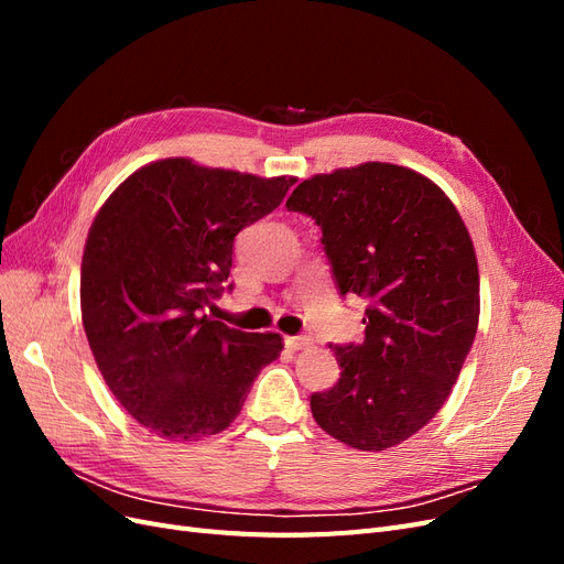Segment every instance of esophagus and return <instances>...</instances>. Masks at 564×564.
<instances>
[{
    "label": "esophagus",
    "instance_id": "esophagus-1",
    "mask_svg": "<svg viewBox=\"0 0 564 564\" xmlns=\"http://www.w3.org/2000/svg\"><path fill=\"white\" fill-rule=\"evenodd\" d=\"M284 346L292 348V350H301L305 346H311V336H286Z\"/></svg>",
    "mask_w": 564,
    "mask_h": 564
}]
</instances>
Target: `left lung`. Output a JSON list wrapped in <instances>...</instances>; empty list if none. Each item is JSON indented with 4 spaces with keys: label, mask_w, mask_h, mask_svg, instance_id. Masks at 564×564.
<instances>
[{
    "label": "left lung",
    "mask_w": 564,
    "mask_h": 564,
    "mask_svg": "<svg viewBox=\"0 0 564 564\" xmlns=\"http://www.w3.org/2000/svg\"><path fill=\"white\" fill-rule=\"evenodd\" d=\"M289 212L322 228L340 296L367 301L362 344L334 346L340 379L313 392L338 442L383 452L449 398L480 319V272L452 199L412 169L367 162L303 181Z\"/></svg>",
    "instance_id": "1"
}]
</instances>
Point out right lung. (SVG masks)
<instances>
[{
    "mask_svg": "<svg viewBox=\"0 0 564 564\" xmlns=\"http://www.w3.org/2000/svg\"><path fill=\"white\" fill-rule=\"evenodd\" d=\"M296 178L185 158L145 164L108 197L82 256V324L112 395L172 442L226 431L280 334H247L204 308L232 292L235 235L280 207Z\"/></svg>",
    "mask_w": 564,
    "mask_h": 564,
    "instance_id": "1",
    "label": "right lung"
}]
</instances>
